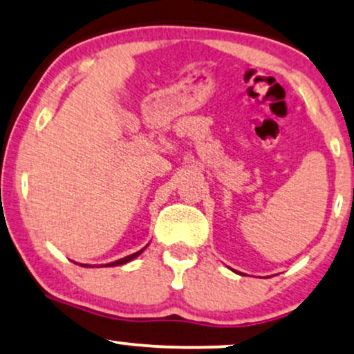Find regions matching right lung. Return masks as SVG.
<instances>
[{
	"label": "right lung",
	"instance_id": "1",
	"mask_svg": "<svg viewBox=\"0 0 354 354\" xmlns=\"http://www.w3.org/2000/svg\"><path fill=\"white\" fill-rule=\"evenodd\" d=\"M143 252V249L142 250H138V252H135V254H131V255H127V257H123V259H120V261H115V262H112V263H107V267H115V266H122V263H127V262H130L131 259H135V257H138L140 254ZM84 267H87V266H84Z\"/></svg>",
	"mask_w": 354,
	"mask_h": 354
}]
</instances>
